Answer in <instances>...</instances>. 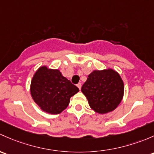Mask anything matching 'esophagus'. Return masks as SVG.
I'll use <instances>...</instances> for the list:
<instances>
[{"mask_svg":"<svg viewBox=\"0 0 154 154\" xmlns=\"http://www.w3.org/2000/svg\"><path fill=\"white\" fill-rule=\"evenodd\" d=\"M77 87H78V88H79V90H81V88H82V84L79 83V84H78V85H77Z\"/></svg>","mask_w":154,"mask_h":154,"instance_id":"obj_1","label":"esophagus"}]
</instances>
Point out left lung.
I'll list each match as a JSON object with an SVG mask.
<instances>
[{
  "label": "left lung",
  "mask_w": 154,
  "mask_h": 154,
  "mask_svg": "<svg viewBox=\"0 0 154 154\" xmlns=\"http://www.w3.org/2000/svg\"><path fill=\"white\" fill-rule=\"evenodd\" d=\"M124 82L112 68L93 70L82 87L90 108L99 114L113 111L124 96Z\"/></svg>",
  "instance_id": "1"
}]
</instances>
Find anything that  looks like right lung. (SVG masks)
I'll return each instance as SVG.
<instances>
[{
	"label": "right lung",
	"mask_w": 154,
	"mask_h": 154,
	"mask_svg": "<svg viewBox=\"0 0 154 154\" xmlns=\"http://www.w3.org/2000/svg\"><path fill=\"white\" fill-rule=\"evenodd\" d=\"M79 89L63 76L58 69L40 66L33 75L30 84V94L43 111L59 114L67 107L70 98Z\"/></svg>",
	"instance_id": "1"
}]
</instances>
